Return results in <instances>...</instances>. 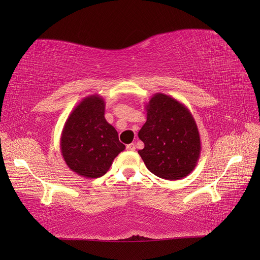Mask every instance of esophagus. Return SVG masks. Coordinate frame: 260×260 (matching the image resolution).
<instances>
[{
    "mask_svg": "<svg viewBox=\"0 0 260 260\" xmlns=\"http://www.w3.org/2000/svg\"><path fill=\"white\" fill-rule=\"evenodd\" d=\"M127 149H128V151H136V145L133 144V143L128 144L127 145Z\"/></svg>",
    "mask_w": 260,
    "mask_h": 260,
    "instance_id": "34e87169",
    "label": "esophagus"
}]
</instances>
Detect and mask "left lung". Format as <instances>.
<instances>
[{
    "label": "left lung",
    "instance_id": "obj_1",
    "mask_svg": "<svg viewBox=\"0 0 260 260\" xmlns=\"http://www.w3.org/2000/svg\"><path fill=\"white\" fill-rule=\"evenodd\" d=\"M146 122L139 131L144 148L138 152L146 168L166 180L188 176L201 155L198 124L188 108L164 93H155L145 104Z\"/></svg>",
    "mask_w": 260,
    "mask_h": 260
}]
</instances>
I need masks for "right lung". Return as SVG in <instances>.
Wrapping results in <instances>:
<instances>
[{
	"mask_svg": "<svg viewBox=\"0 0 260 260\" xmlns=\"http://www.w3.org/2000/svg\"><path fill=\"white\" fill-rule=\"evenodd\" d=\"M104 115V99L93 94L73 109L62 128V158L69 169L80 177L95 179L104 176L125 148Z\"/></svg>",
	"mask_w": 260,
	"mask_h": 260,
	"instance_id": "obj_1",
	"label": "right lung"
}]
</instances>
